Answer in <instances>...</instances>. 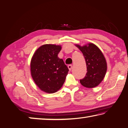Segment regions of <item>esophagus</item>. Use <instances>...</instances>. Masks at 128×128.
<instances>
[{
	"label": "esophagus",
	"instance_id": "esophagus-1",
	"mask_svg": "<svg viewBox=\"0 0 128 128\" xmlns=\"http://www.w3.org/2000/svg\"><path fill=\"white\" fill-rule=\"evenodd\" d=\"M68 68L69 69V70H72V66L71 64H69L68 66Z\"/></svg>",
	"mask_w": 128,
	"mask_h": 128
}]
</instances>
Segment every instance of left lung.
<instances>
[{"mask_svg":"<svg viewBox=\"0 0 128 128\" xmlns=\"http://www.w3.org/2000/svg\"><path fill=\"white\" fill-rule=\"evenodd\" d=\"M76 46L83 53L87 66L86 75L80 80V83L87 88L97 86L104 80L107 70V63L104 55L94 44L90 43L83 46Z\"/></svg>","mask_w":128,"mask_h":128,"instance_id":"obj_1","label":"left lung"}]
</instances>
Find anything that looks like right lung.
<instances>
[{
    "label": "right lung",
    "instance_id": "1",
    "mask_svg": "<svg viewBox=\"0 0 128 128\" xmlns=\"http://www.w3.org/2000/svg\"><path fill=\"white\" fill-rule=\"evenodd\" d=\"M61 46L45 44L36 50L31 61V74L34 83L48 94L57 92L62 86L69 69L58 55Z\"/></svg>",
    "mask_w": 128,
    "mask_h": 128
}]
</instances>
